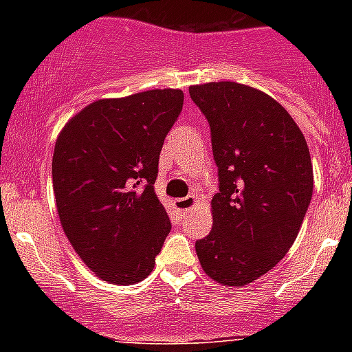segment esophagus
<instances>
[{
    "instance_id": "esophagus-1",
    "label": "esophagus",
    "mask_w": 352,
    "mask_h": 352,
    "mask_svg": "<svg viewBox=\"0 0 352 352\" xmlns=\"http://www.w3.org/2000/svg\"><path fill=\"white\" fill-rule=\"evenodd\" d=\"M195 204H197V197H195V195H188V197L176 199V201H174L176 210L182 211V213H188V211H192L195 208Z\"/></svg>"
}]
</instances>
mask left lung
Masks as SVG:
<instances>
[{
	"label": "left lung",
	"instance_id": "left-lung-1",
	"mask_svg": "<svg viewBox=\"0 0 352 352\" xmlns=\"http://www.w3.org/2000/svg\"><path fill=\"white\" fill-rule=\"evenodd\" d=\"M188 91L210 123L220 182L213 227L195 252L217 284L243 287L275 268L300 232L314 190L309 146L291 114L261 89L220 80Z\"/></svg>",
	"mask_w": 352,
	"mask_h": 352
}]
</instances>
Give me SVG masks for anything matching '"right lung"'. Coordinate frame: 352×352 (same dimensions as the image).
Wrapping results in <instances>:
<instances>
[{"label": "right lung", "mask_w": 352, "mask_h": 352, "mask_svg": "<svg viewBox=\"0 0 352 352\" xmlns=\"http://www.w3.org/2000/svg\"><path fill=\"white\" fill-rule=\"evenodd\" d=\"M182 89L100 98L65 123L52 155V188L65 236L98 278L144 280L170 231L155 194L158 157L182 113Z\"/></svg>", "instance_id": "right-lung-1"}]
</instances>
